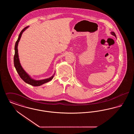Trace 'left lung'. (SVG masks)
<instances>
[{
	"mask_svg": "<svg viewBox=\"0 0 134 134\" xmlns=\"http://www.w3.org/2000/svg\"><path fill=\"white\" fill-rule=\"evenodd\" d=\"M110 34L112 35H113L114 36H115V37L116 38V35H115V32H110Z\"/></svg>",
	"mask_w": 134,
	"mask_h": 134,
	"instance_id": "left-lung-1",
	"label": "left lung"
}]
</instances>
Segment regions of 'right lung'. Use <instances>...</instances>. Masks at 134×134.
Instances as JSON below:
<instances>
[{
	"mask_svg": "<svg viewBox=\"0 0 134 134\" xmlns=\"http://www.w3.org/2000/svg\"><path fill=\"white\" fill-rule=\"evenodd\" d=\"M29 27V26H27L26 27H25L21 32L19 34V36L18 40L16 41L15 44V47H14V51H15V54H14V67L16 69V70L17 71V72L18 73L20 77L26 82L27 83L30 85H31L32 86H40L42 84H44L46 83H47L48 82H49L50 81H51V80L53 78V77L55 75V73H54V74L52 76L48 78H46L45 79H42V80H35L34 79H32L31 77L30 76L25 70L23 69V68L22 67L21 64L19 62V54H18V46L19 44V40L20 39V38L21 37V35L23 33V32H24L26 30V29H27Z\"/></svg>",
	"mask_w": 134,
	"mask_h": 134,
	"instance_id": "1",
	"label": "right lung"
}]
</instances>
